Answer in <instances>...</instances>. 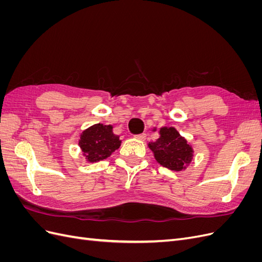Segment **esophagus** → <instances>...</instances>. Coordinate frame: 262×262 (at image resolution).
I'll return each mask as SVG.
<instances>
[{
    "label": "esophagus",
    "instance_id": "obj_1",
    "mask_svg": "<svg viewBox=\"0 0 262 262\" xmlns=\"http://www.w3.org/2000/svg\"><path fill=\"white\" fill-rule=\"evenodd\" d=\"M136 139H138V140H141V141H144L145 140V138H146V134L145 133H141V134H137L136 137H134Z\"/></svg>",
    "mask_w": 262,
    "mask_h": 262
}]
</instances>
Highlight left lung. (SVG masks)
Masks as SVG:
<instances>
[{"label":"left lung","instance_id":"left-lung-1","mask_svg":"<svg viewBox=\"0 0 262 262\" xmlns=\"http://www.w3.org/2000/svg\"><path fill=\"white\" fill-rule=\"evenodd\" d=\"M148 147L154 153L157 163L175 171L185 169L193 157L191 145L172 126L161 128L160 138L155 142H149Z\"/></svg>","mask_w":262,"mask_h":262}]
</instances>
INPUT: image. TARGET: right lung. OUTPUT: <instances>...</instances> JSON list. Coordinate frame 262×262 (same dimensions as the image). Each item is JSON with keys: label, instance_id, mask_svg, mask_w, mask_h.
I'll use <instances>...</instances> for the list:
<instances>
[{"label": "right lung", "instance_id": "right-lung-1", "mask_svg": "<svg viewBox=\"0 0 262 262\" xmlns=\"http://www.w3.org/2000/svg\"><path fill=\"white\" fill-rule=\"evenodd\" d=\"M78 145L86 161L94 163L106 160L121 145V141L114 134L113 125L97 123L82 132Z\"/></svg>", "mask_w": 262, "mask_h": 262}]
</instances>
